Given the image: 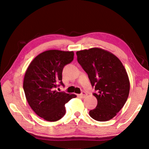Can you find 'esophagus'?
Returning a JSON list of instances; mask_svg holds the SVG:
<instances>
[{
  "label": "esophagus",
  "instance_id": "obj_1",
  "mask_svg": "<svg viewBox=\"0 0 149 149\" xmlns=\"http://www.w3.org/2000/svg\"><path fill=\"white\" fill-rule=\"evenodd\" d=\"M79 96H80V97H81V98H85V97L87 96V93H85V92H84V91H83V92L79 95Z\"/></svg>",
  "mask_w": 149,
  "mask_h": 149
}]
</instances>
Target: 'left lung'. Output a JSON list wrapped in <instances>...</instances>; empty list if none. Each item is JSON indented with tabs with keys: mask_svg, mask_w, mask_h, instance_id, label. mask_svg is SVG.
Returning <instances> with one entry per match:
<instances>
[{
	"mask_svg": "<svg viewBox=\"0 0 149 149\" xmlns=\"http://www.w3.org/2000/svg\"><path fill=\"white\" fill-rule=\"evenodd\" d=\"M77 62L87 73L96 92L97 105L89 111L93 119L105 122L122 109L129 96L130 81L118 58L107 50L92 48L76 52Z\"/></svg>",
	"mask_w": 149,
	"mask_h": 149,
	"instance_id": "obj_1",
	"label": "left lung"
}]
</instances>
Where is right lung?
Returning a JSON list of instances; mask_svg holds the SVG:
<instances>
[{"label": "right lung", "mask_w": 149, "mask_h": 149, "mask_svg": "<svg viewBox=\"0 0 149 149\" xmlns=\"http://www.w3.org/2000/svg\"><path fill=\"white\" fill-rule=\"evenodd\" d=\"M74 56L73 51L47 50L35 57L26 70L23 85L26 99L32 110L49 122L61 119L65 114V103L77 97L56 90L64 86L63 68Z\"/></svg>", "instance_id": "1"}]
</instances>
